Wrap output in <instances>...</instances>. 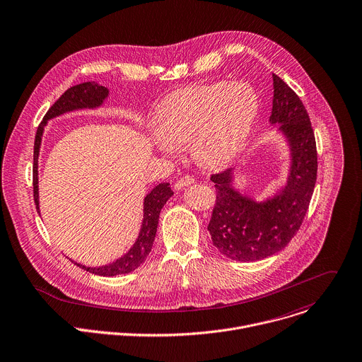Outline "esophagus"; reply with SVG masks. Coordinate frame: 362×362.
<instances>
[{
	"instance_id": "esophagus-1",
	"label": "esophagus",
	"mask_w": 362,
	"mask_h": 362,
	"mask_svg": "<svg viewBox=\"0 0 362 362\" xmlns=\"http://www.w3.org/2000/svg\"><path fill=\"white\" fill-rule=\"evenodd\" d=\"M192 183H194V177H193V176H183V177H180V179L175 183V189H176V190H180V189H183V187H186V186H189V185H192Z\"/></svg>"
}]
</instances>
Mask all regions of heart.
I'll use <instances>...</instances> for the list:
<instances>
[{"label": "heart", "mask_w": 362, "mask_h": 362, "mask_svg": "<svg viewBox=\"0 0 362 362\" xmlns=\"http://www.w3.org/2000/svg\"><path fill=\"white\" fill-rule=\"evenodd\" d=\"M259 112L256 90L245 82L186 86L168 95L153 116L163 149L192 144L206 169L231 163L247 144Z\"/></svg>", "instance_id": "heart-1"}]
</instances>
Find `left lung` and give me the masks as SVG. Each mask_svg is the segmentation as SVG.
I'll return each mask as SVG.
<instances>
[{
	"instance_id": "left-lung-1",
	"label": "left lung",
	"mask_w": 362,
	"mask_h": 362,
	"mask_svg": "<svg viewBox=\"0 0 362 362\" xmlns=\"http://www.w3.org/2000/svg\"><path fill=\"white\" fill-rule=\"evenodd\" d=\"M270 124L279 125L291 155L287 185L264 202L233 186L234 169L211 175L216 204L207 230L214 247L235 262H256L283 250L297 234L317 180V148L308 113L297 93L273 74Z\"/></svg>"
}]
</instances>
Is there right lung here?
<instances>
[{
	"label": "right lung",
	"instance_id": "right-lung-1",
	"mask_svg": "<svg viewBox=\"0 0 362 362\" xmlns=\"http://www.w3.org/2000/svg\"><path fill=\"white\" fill-rule=\"evenodd\" d=\"M109 90L107 88L96 83V82H83L79 85H75L69 89H66L61 98L48 109L45 113L42 122L40 124L35 135L34 142V200L37 204V210L40 211V199H38V156H40V148L42 141V134L47 122L52 117H57L62 113L72 112L76 109H93L103 103V100L107 98ZM173 192L169 187V183H159L153 187L151 193L146 194L144 202V220L142 227L139 231V235L136 238L135 245L129 249L127 255H124L120 259L115 260L113 263H109L106 266L100 267H86L82 264L75 263L81 269L103 276V277H112L117 274H128L134 270H136L149 256L159 223V214L165 203L172 197Z\"/></svg>",
	"mask_w": 362,
	"mask_h": 362
}]
</instances>
